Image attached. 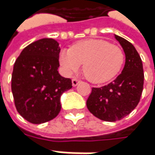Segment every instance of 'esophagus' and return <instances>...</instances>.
Here are the masks:
<instances>
[{
	"instance_id": "1",
	"label": "esophagus",
	"mask_w": 155,
	"mask_h": 155,
	"mask_svg": "<svg viewBox=\"0 0 155 155\" xmlns=\"http://www.w3.org/2000/svg\"><path fill=\"white\" fill-rule=\"evenodd\" d=\"M79 82H80V81L78 79H76V78H73L72 79L73 87H76L78 84H79Z\"/></svg>"
}]
</instances>
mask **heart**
<instances>
[{"label": "heart", "mask_w": 155, "mask_h": 155, "mask_svg": "<svg viewBox=\"0 0 155 155\" xmlns=\"http://www.w3.org/2000/svg\"><path fill=\"white\" fill-rule=\"evenodd\" d=\"M63 72L71 74L83 63V72L89 81L104 83L114 78L124 65V54L118 46L103 39H85L59 54Z\"/></svg>", "instance_id": "obj_1"}]
</instances>
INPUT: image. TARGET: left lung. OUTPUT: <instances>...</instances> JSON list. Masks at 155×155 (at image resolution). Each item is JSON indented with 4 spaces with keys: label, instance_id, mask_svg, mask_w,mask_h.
<instances>
[{
    "label": "left lung",
    "instance_id": "1",
    "mask_svg": "<svg viewBox=\"0 0 155 155\" xmlns=\"http://www.w3.org/2000/svg\"><path fill=\"white\" fill-rule=\"evenodd\" d=\"M125 54V64L120 74L112 82L94 87L87 100L92 114L107 122L121 120L137 106L141 99L144 74L142 61L134 45L114 34Z\"/></svg>",
    "mask_w": 155,
    "mask_h": 155
}]
</instances>
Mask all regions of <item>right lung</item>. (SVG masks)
I'll return each instance as SVG.
<instances>
[{
    "label": "right lung",
    "instance_id": "right-lung-1",
    "mask_svg": "<svg viewBox=\"0 0 155 155\" xmlns=\"http://www.w3.org/2000/svg\"><path fill=\"white\" fill-rule=\"evenodd\" d=\"M59 43L42 38L25 48L15 61L12 74V93L16 109L31 124L55 118L61 110V96L72 88V81L61 76Z\"/></svg>",
    "mask_w": 155,
    "mask_h": 155
}]
</instances>
